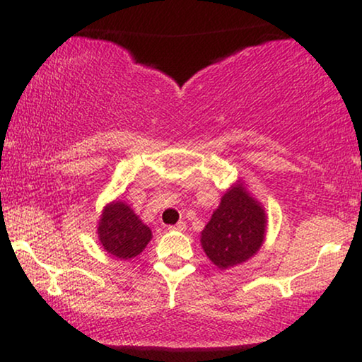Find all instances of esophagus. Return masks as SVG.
Masks as SVG:
<instances>
[{
	"instance_id": "1",
	"label": "esophagus",
	"mask_w": 362,
	"mask_h": 362,
	"mask_svg": "<svg viewBox=\"0 0 362 362\" xmlns=\"http://www.w3.org/2000/svg\"><path fill=\"white\" fill-rule=\"evenodd\" d=\"M171 230H180V232H182V230H186V222H182V221H180L177 222V224H175V226H171L170 227Z\"/></svg>"
}]
</instances>
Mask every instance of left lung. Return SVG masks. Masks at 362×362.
<instances>
[{
    "label": "left lung",
    "instance_id": "1",
    "mask_svg": "<svg viewBox=\"0 0 362 362\" xmlns=\"http://www.w3.org/2000/svg\"><path fill=\"white\" fill-rule=\"evenodd\" d=\"M265 224V211L239 185L226 192L202 230V249L219 269L242 264L260 249Z\"/></svg>",
    "mask_w": 362,
    "mask_h": 362
}]
</instances>
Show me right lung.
I'll use <instances>...</instances> for the list:
<instances>
[{
  "instance_id": "add662e5",
  "label": "right lung",
  "mask_w": 362,
  "mask_h": 362,
  "mask_svg": "<svg viewBox=\"0 0 362 362\" xmlns=\"http://www.w3.org/2000/svg\"><path fill=\"white\" fill-rule=\"evenodd\" d=\"M151 239L150 227L138 219L123 202L108 204L98 222V240L117 259H133Z\"/></svg>"
}]
</instances>
